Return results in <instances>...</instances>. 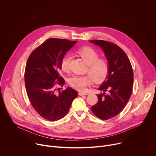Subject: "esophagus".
<instances>
[{
  "instance_id": "esophagus-1",
  "label": "esophagus",
  "mask_w": 156,
  "mask_h": 156,
  "mask_svg": "<svg viewBox=\"0 0 156 156\" xmlns=\"http://www.w3.org/2000/svg\"><path fill=\"white\" fill-rule=\"evenodd\" d=\"M78 94H79V96H84V95H87V93H83V92H79Z\"/></svg>"
}]
</instances>
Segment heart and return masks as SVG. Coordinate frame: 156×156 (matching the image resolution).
<instances>
[{
	"instance_id": "1",
	"label": "heart",
	"mask_w": 156,
	"mask_h": 156,
	"mask_svg": "<svg viewBox=\"0 0 156 156\" xmlns=\"http://www.w3.org/2000/svg\"><path fill=\"white\" fill-rule=\"evenodd\" d=\"M87 64L86 72L89 75L80 76L73 75L68 79L70 86L78 90H84L87 85H90L93 81L96 83L102 82L107 78L109 72V64L104 58L99 57L98 52L90 46H83L76 51ZM70 57L65 55L60 61V68L64 72H68L70 69Z\"/></svg>"
}]
</instances>
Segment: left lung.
Wrapping results in <instances>:
<instances>
[{
	"instance_id": "obj_1",
	"label": "left lung",
	"mask_w": 156,
	"mask_h": 156,
	"mask_svg": "<svg viewBox=\"0 0 156 156\" xmlns=\"http://www.w3.org/2000/svg\"><path fill=\"white\" fill-rule=\"evenodd\" d=\"M90 41L102 48L109 64L108 74L98 89L104 93L98 94V101L91 107L97 117L107 120L120 114L131 97L133 68L126 53L117 44L104 40Z\"/></svg>"
}]
</instances>
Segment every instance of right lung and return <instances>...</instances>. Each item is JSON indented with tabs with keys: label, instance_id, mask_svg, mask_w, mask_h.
Masks as SVG:
<instances>
[{
	"label": "right lung",
	"instance_id": "right-lung-1",
	"mask_svg": "<svg viewBox=\"0 0 156 156\" xmlns=\"http://www.w3.org/2000/svg\"><path fill=\"white\" fill-rule=\"evenodd\" d=\"M77 41L50 38L30 55L25 67V83L31 104L37 113L49 121L66 115L78 93L71 87L58 90L65 80L60 76V61Z\"/></svg>",
	"mask_w": 156,
	"mask_h": 156
}]
</instances>
